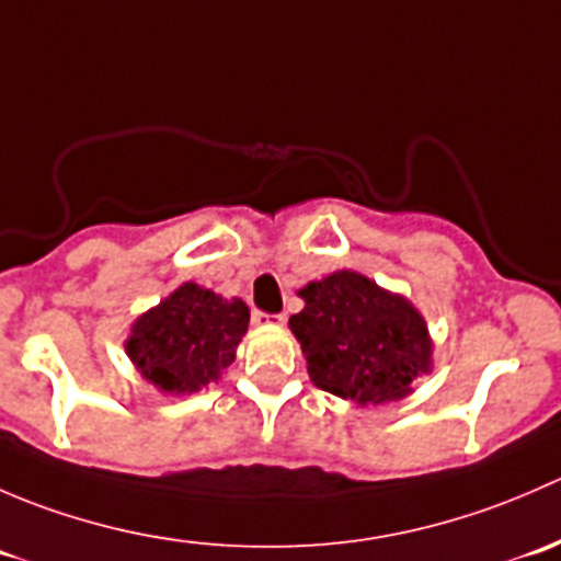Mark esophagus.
<instances>
[{
	"mask_svg": "<svg viewBox=\"0 0 561 561\" xmlns=\"http://www.w3.org/2000/svg\"><path fill=\"white\" fill-rule=\"evenodd\" d=\"M252 320L257 325H265V322H285V314H268V312H254Z\"/></svg>",
	"mask_w": 561,
	"mask_h": 561,
	"instance_id": "obj_1",
	"label": "esophagus"
}]
</instances>
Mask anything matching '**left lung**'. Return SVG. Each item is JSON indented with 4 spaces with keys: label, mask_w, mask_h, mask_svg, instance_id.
<instances>
[{
    "label": "left lung",
    "mask_w": 561,
    "mask_h": 561,
    "mask_svg": "<svg viewBox=\"0 0 561 561\" xmlns=\"http://www.w3.org/2000/svg\"><path fill=\"white\" fill-rule=\"evenodd\" d=\"M298 296L307 307L290 317V328L317 388L382 404L410 393L412 380L428 371L426 322L401 296L355 271H336Z\"/></svg>",
    "instance_id": "left-lung-1"
}]
</instances>
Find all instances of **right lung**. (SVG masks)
<instances>
[{
    "mask_svg": "<svg viewBox=\"0 0 561 561\" xmlns=\"http://www.w3.org/2000/svg\"><path fill=\"white\" fill-rule=\"evenodd\" d=\"M247 325L244 301H222L211 290L186 282L135 322L127 353L157 388L197 393L233 364Z\"/></svg>",
    "mask_w": 561,
    "mask_h": 561,
    "instance_id": "add662e5",
    "label": "right lung"
}]
</instances>
